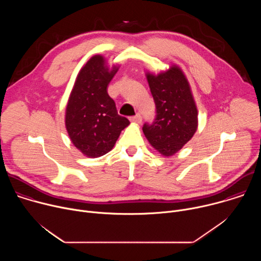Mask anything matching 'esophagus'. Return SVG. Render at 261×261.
Segmentation results:
<instances>
[{
  "label": "esophagus",
  "mask_w": 261,
  "mask_h": 261,
  "mask_svg": "<svg viewBox=\"0 0 261 261\" xmlns=\"http://www.w3.org/2000/svg\"><path fill=\"white\" fill-rule=\"evenodd\" d=\"M130 121H131V122H133V123L140 124V123H141V121H142V118H141L140 114H137V115H135V116L131 117V118H130Z\"/></svg>",
  "instance_id": "34e87169"
}]
</instances>
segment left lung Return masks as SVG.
Wrapping results in <instances>:
<instances>
[{"label":"left lung","mask_w":261,"mask_h":261,"mask_svg":"<svg viewBox=\"0 0 261 261\" xmlns=\"http://www.w3.org/2000/svg\"><path fill=\"white\" fill-rule=\"evenodd\" d=\"M146 79L156 104V118L152 124L144 123L142 131L159 153L172 156L197 129V108L189 83L176 66L158 75L147 73Z\"/></svg>","instance_id":"1"}]
</instances>
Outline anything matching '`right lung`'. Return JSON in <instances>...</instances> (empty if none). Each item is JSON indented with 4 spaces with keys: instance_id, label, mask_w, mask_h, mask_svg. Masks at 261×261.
Here are the masks:
<instances>
[{
    "instance_id": "obj_1",
    "label": "right lung",
    "mask_w": 261,
    "mask_h": 261,
    "mask_svg": "<svg viewBox=\"0 0 261 261\" xmlns=\"http://www.w3.org/2000/svg\"><path fill=\"white\" fill-rule=\"evenodd\" d=\"M108 69L101 56L91 58L79 73L66 108V128L72 143L90 158L114 147L129 120L118 114L107 87L118 71Z\"/></svg>"
}]
</instances>
